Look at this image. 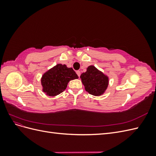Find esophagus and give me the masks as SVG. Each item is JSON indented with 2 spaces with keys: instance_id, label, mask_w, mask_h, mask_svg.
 I'll list each match as a JSON object with an SVG mask.
<instances>
[{
  "instance_id": "34e87169",
  "label": "esophagus",
  "mask_w": 156,
  "mask_h": 156,
  "mask_svg": "<svg viewBox=\"0 0 156 156\" xmlns=\"http://www.w3.org/2000/svg\"><path fill=\"white\" fill-rule=\"evenodd\" d=\"M76 73L77 74V75L79 77H80V75H81V72H80L79 70H77V71H76Z\"/></svg>"
}]
</instances>
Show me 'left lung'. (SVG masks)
Wrapping results in <instances>:
<instances>
[{
	"label": "left lung",
	"instance_id": "obj_1",
	"mask_svg": "<svg viewBox=\"0 0 156 156\" xmlns=\"http://www.w3.org/2000/svg\"><path fill=\"white\" fill-rule=\"evenodd\" d=\"M80 78L85 90L93 96H101L108 85V77L94 66H89L87 72L83 73Z\"/></svg>",
	"mask_w": 156,
	"mask_h": 156
}]
</instances>
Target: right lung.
Instances as JSON below:
<instances>
[{
  "mask_svg": "<svg viewBox=\"0 0 156 156\" xmlns=\"http://www.w3.org/2000/svg\"><path fill=\"white\" fill-rule=\"evenodd\" d=\"M78 78L72 68H68L65 64H58L42 75V91L49 96H57L65 90L70 81Z\"/></svg>",
  "mask_w": 156,
  "mask_h": 156,
  "instance_id": "right-lung-1",
  "label": "right lung"
}]
</instances>
